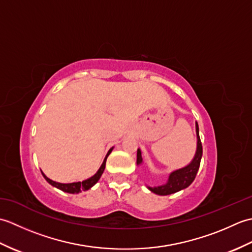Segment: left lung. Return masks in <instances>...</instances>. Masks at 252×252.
<instances>
[{"label": "left lung", "mask_w": 252, "mask_h": 252, "mask_svg": "<svg viewBox=\"0 0 252 252\" xmlns=\"http://www.w3.org/2000/svg\"><path fill=\"white\" fill-rule=\"evenodd\" d=\"M196 134H197V149H196L195 156L192 158L190 163L187 164L184 168L175 170L173 172H171L169 175L168 182L165 184L160 185V186H154V187L147 186L149 190L155 192V194L157 195L165 196V195L174 194L176 191L184 189L192 183V181H194L196 178L198 169H199L200 160L202 156V145L199 137V127H198L197 122H196ZM142 162H143L142 152L141 149L138 148L136 163L137 165H140Z\"/></svg>", "instance_id": "obj_1"}]
</instances>
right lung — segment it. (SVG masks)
I'll use <instances>...</instances> for the list:
<instances>
[{"instance_id": "1", "label": "right lung", "mask_w": 252, "mask_h": 252, "mask_svg": "<svg viewBox=\"0 0 252 252\" xmlns=\"http://www.w3.org/2000/svg\"><path fill=\"white\" fill-rule=\"evenodd\" d=\"M112 148H114V147H112ZM112 148H110L109 151H108V153H107L106 157H105V159H104V161H103V163H101L100 168L98 169L97 172H96L93 176H91L90 179L84 180V181H82V182H74V183H67V184H65V183H58V182L52 181L51 179L47 178V176H46L43 172H42V171H41V172H42V174H43L44 179H45L47 182H49V183H50L52 186H54V187H56V189H61V190H63V191H65V192H69V194H79V192H81V191H83V190L90 189L91 187L94 186L96 183H97L98 180L100 179L101 174H103V172H104L105 167H106V160H107V157L109 156V154L111 153Z\"/></svg>"}]
</instances>
